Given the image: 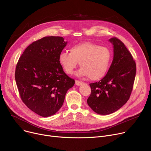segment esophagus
Here are the masks:
<instances>
[{
    "instance_id": "esophagus-1",
    "label": "esophagus",
    "mask_w": 151,
    "mask_h": 151,
    "mask_svg": "<svg viewBox=\"0 0 151 151\" xmlns=\"http://www.w3.org/2000/svg\"><path fill=\"white\" fill-rule=\"evenodd\" d=\"M75 84L76 86H80L82 84H83V82L81 81H79V80H76L75 81Z\"/></svg>"
}]
</instances>
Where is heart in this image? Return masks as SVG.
Instances as JSON below:
<instances>
[{
	"label": "heart",
	"instance_id": "1",
	"mask_svg": "<svg viewBox=\"0 0 151 151\" xmlns=\"http://www.w3.org/2000/svg\"><path fill=\"white\" fill-rule=\"evenodd\" d=\"M70 53L62 52L59 63L65 72L72 75L80 63L81 68L78 75L88 76L91 80H98L107 73L112 59V53L106 47L86 42L71 47Z\"/></svg>",
	"mask_w": 151,
	"mask_h": 151
}]
</instances>
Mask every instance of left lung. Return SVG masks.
Here are the masks:
<instances>
[{"mask_svg": "<svg viewBox=\"0 0 151 151\" xmlns=\"http://www.w3.org/2000/svg\"><path fill=\"white\" fill-rule=\"evenodd\" d=\"M109 41L114 45V59L106 75L98 82L90 83L91 94L87 101L100 115L114 113L125 104L133 89L136 64L124 43L117 37Z\"/></svg>", "mask_w": 151, "mask_h": 151, "instance_id": "8db88e82", "label": "left lung"}]
</instances>
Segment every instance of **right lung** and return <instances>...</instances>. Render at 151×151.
Masks as SVG:
<instances>
[{"label": "right lung", "instance_id": "add662e5", "mask_svg": "<svg viewBox=\"0 0 151 151\" xmlns=\"http://www.w3.org/2000/svg\"><path fill=\"white\" fill-rule=\"evenodd\" d=\"M66 44L63 37H44L28 45L17 63L15 79L20 96L30 110L41 116L56 114L67 90L75 84L59 60Z\"/></svg>", "mask_w": 151, "mask_h": 151}]
</instances>
